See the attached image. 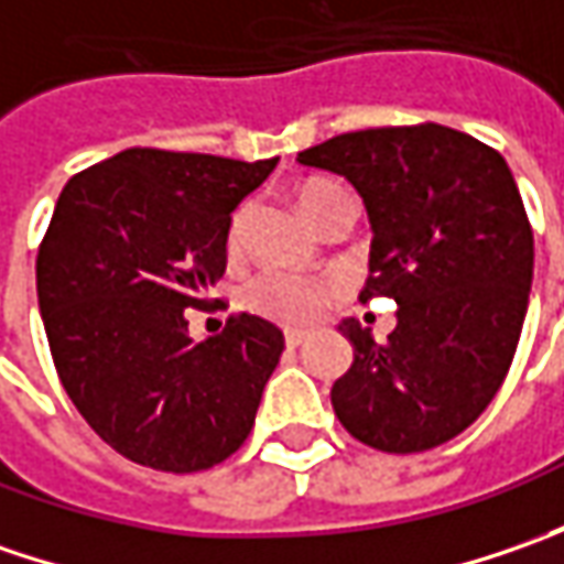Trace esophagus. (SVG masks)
I'll use <instances>...</instances> for the list:
<instances>
[{"instance_id":"obj_1","label":"esophagus","mask_w":564,"mask_h":564,"mask_svg":"<svg viewBox=\"0 0 564 564\" xmlns=\"http://www.w3.org/2000/svg\"><path fill=\"white\" fill-rule=\"evenodd\" d=\"M304 341H307V333H297V329L285 333V345H289V348H301Z\"/></svg>"}]
</instances>
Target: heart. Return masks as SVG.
<instances>
[{"label":"heart","mask_w":564,"mask_h":564,"mask_svg":"<svg viewBox=\"0 0 564 564\" xmlns=\"http://www.w3.org/2000/svg\"><path fill=\"white\" fill-rule=\"evenodd\" d=\"M297 200L304 206V213L314 219L316 226L326 228L338 223V219H351L358 216V204L355 194L348 187L336 182V178H307L297 187ZM253 206L241 204L231 216V228H228V250H241L245 245V231L250 226ZM345 294V282L336 275H292V272L267 270L253 275L245 289V304L253 314L270 316L275 323L285 326H311L319 316L326 314V307Z\"/></svg>","instance_id":"obj_1"}]
</instances>
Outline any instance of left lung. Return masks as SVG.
I'll use <instances>...</instances> for the list:
<instances>
[{
  "mask_svg": "<svg viewBox=\"0 0 564 564\" xmlns=\"http://www.w3.org/2000/svg\"><path fill=\"white\" fill-rule=\"evenodd\" d=\"M297 163L358 187L373 226L360 297L399 304L386 341L341 323L355 360L333 386L336 417L389 455L455 440L496 399L531 297L533 228L509 165L433 121L338 134Z\"/></svg>",
  "mask_w": 564,
  "mask_h": 564,
  "instance_id": "left-lung-1",
  "label": "left lung"
}]
</instances>
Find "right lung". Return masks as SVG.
I'll use <instances>...</instances> for the list:
<instances>
[{
	"instance_id": "add662e5",
	"label": "right lung",
	"mask_w": 564,
	"mask_h": 564,
	"mask_svg": "<svg viewBox=\"0 0 564 564\" xmlns=\"http://www.w3.org/2000/svg\"><path fill=\"white\" fill-rule=\"evenodd\" d=\"M279 156L241 163L131 147L68 178L36 250V297L55 373L80 417L128 462L197 474L253 430L282 329L231 314L194 341L226 272L231 209Z\"/></svg>"
}]
</instances>
